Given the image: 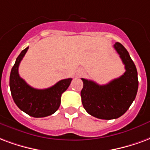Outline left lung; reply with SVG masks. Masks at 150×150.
<instances>
[{"instance_id":"8db88e82","label":"left lung","mask_w":150,"mask_h":150,"mask_svg":"<svg viewBox=\"0 0 150 150\" xmlns=\"http://www.w3.org/2000/svg\"><path fill=\"white\" fill-rule=\"evenodd\" d=\"M113 47L125 64L123 75L103 86L81 78L83 106L88 113L99 119L111 120L123 115L136 98L138 88L137 71L129 52L119 42Z\"/></svg>"}]
</instances>
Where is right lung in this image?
<instances>
[{"label":"right lung","instance_id":"1","mask_svg":"<svg viewBox=\"0 0 150 150\" xmlns=\"http://www.w3.org/2000/svg\"><path fill=\"white\" fill-rule=\"evenodd\" d=\"M29 47L21 51L12 68L9 78L11 94L20 110L33 117H45L58 110L61 97L70 85L72 78L60 81L50 88L38 89L29 86L20 76L18 67Z\"/></svg>","mask_w":150,"mask_h":150}]
</instances>
